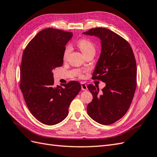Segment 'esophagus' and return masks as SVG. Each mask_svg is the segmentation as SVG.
<instances>
[{
	"instance_id": "34e87169",
	"label": "esophagus",
	"mask_w": 157,
	"mask_h": 157,
	"mask_svg": "<svg viewBox=\"0 0 157 157\" xmlns=\"http://www.w3.org/2000/svg\"><path fill=\"white\" fill-rule=\"evenodd\" d=\"M81 86H82V90L83 91H86L87 90V86L86 84H85L84 83H81Z\"/></svg>"
}]
</instances>
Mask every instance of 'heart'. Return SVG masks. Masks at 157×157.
I'll list each match as a JSON object with an SVG mask.
<instances>
[{"mask_svg": "<svg viewBox=\"0 0 157 157\" xmlns=\"http://www.w3.org/2000/svg\"><path fill=\"white\" fill-rule=\"evenodd\" d=\"M78 46L79 48V49L82 52L83 55H86V54L89 53L90 52H93V51L95 52V46L93 44V43L91 42L90 40H86V39H83V40H79V41L78 42ZM71 49V48L70 45H68L66 47L65 50H64V52H63L64 58H66L68 56V55L70 54Z\"/></svg>", "mask_w": 157, "mask_h": 157, "instance_id": "heart-1", "label": "heart"}]
</instances>
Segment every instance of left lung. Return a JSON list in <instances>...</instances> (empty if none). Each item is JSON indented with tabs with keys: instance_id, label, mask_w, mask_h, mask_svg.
Instances as JSON below:
<instances>
[{
	"instance_id": "8db88e82",
	"label": "left lung",
	"mask_w": 157,
	"mask_h": 157,
	"mask_svg": "<svg viewBox=\"0 0 157 157\" xmlns=\"http://www.w3.org/2000/svg\"><path fill=\"white\" fill-rule=\"evenodd\" d=\"M83 34L98 37L101 41V54L93 79H101L105 87L88 85L93 99L87 105L90 117L101 124H111L127 113L136 86V64L132 48L125 40L104 28L91 29Z\"/></svg>"
}]
</instances>
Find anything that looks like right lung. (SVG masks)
<instances>
[{"mask_svg":"<svg viewBox=\"0 0 157 157\" xmlns=\"http://www.w3.org/2000/svg\"><path fill=\"white\" fill-rule=\"evenodd\" d=\"M72 36L71 33L48 28L39 32L23 52L20 87L24 99L34 117L48 125L66 119L82 88L76 81L54 86L52 70L63 65L65 46Z\"/></svg>","mask_w":157,"mask_h":157,"instance_id":"right-lung-1","label":"right lung"}]
</instances>
